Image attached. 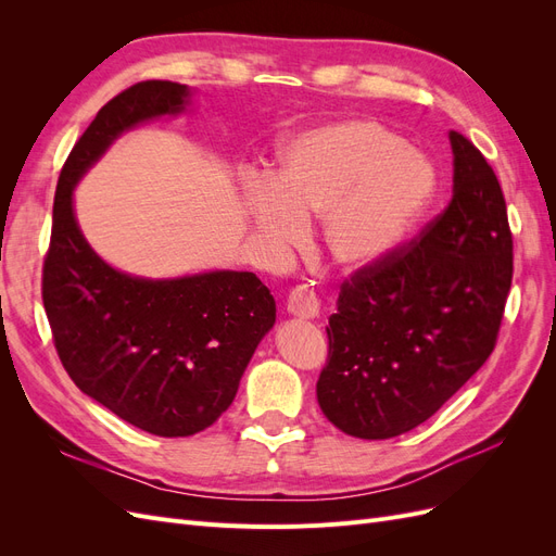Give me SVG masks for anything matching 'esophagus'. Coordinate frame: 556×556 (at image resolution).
<instances>
[{"label": "esophagus", "instance_id": "1", "mask_svg": "<svg viewBox=\"0 0 556 556\" xmlns=\"http://www.w3.org/2000/svg\"><path fill=\"white\" fill-rule=\"evenodd\" d=\"M285 306H288V313L304 319H313L319 313V301L308 285H296V288L290 292L288 304Z\"/></svg>", "mask_w": 556, "mask_h": 556}]
</instances>
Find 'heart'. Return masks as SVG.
<instances>
[{
    "instance_id": "b5f03b06",
    "label": "heart",
    "mask_w": 556,
    "mask_h": 556,
    "mask_svg": "<svg viewBox=\"0 0 556 556\" xmlns=\"http://www.w3.org/2000/svg\"><path fill=\"white\" fill-rule=\"evenodd\" d=\"M435 194L433 166L374 121H341L301 131L276 153L271 180H252L243 213L276 252L308 237L323 215L329 260L357 271L408 241Z\"/></svg>"
}]
</instances>
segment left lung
I'll list each match as a JSON object with an SVG mask.
<instances>
[{"mask_svg":"<svg viewBox=\"0 0 556 556\" xmlns=\"http://www.w3.org/2000/svg\"><path fill=\"white\" fill-rule=\"evenodd\" d=\"M452 201L419 239L343 282L317 403L333 427L394 439L439 410L492 355L513 282L498 178L450 131Z\"/></svg>","mask_w":556,"mask_h":556,"instance_id":"obj_1","label":"left lung"}]
</instances>
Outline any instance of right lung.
<instances>
[{"label": "right lung", "mask_w": 556, "mask_h": 556, "mask_svg": "<svg viewBox=\"0 0 556 556\" xmlns=\"http://www.w3.org/2000/svg\"><path fill=\"white\" fill-rule=\"evenodd\" d=\"M192 90L143 80L113 97L66 157L43 260V308L66 374L83 394L148 433L204 431L237 396L276 301L250 271L150 280L117 271L74 215V188L123 131L190 106Z\"/></svg>", "instance_id": "add662e5"}]
</instances>
